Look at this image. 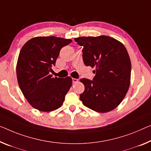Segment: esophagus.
<instances>
[{
  "label": "esophagus",
  "instance_id": "34e87169",
  "mask_svg": "<svg viewBox=\"0 0 151 151\" xmlns=\"http://www.w3.org/2000/svg\"><path fill=\"white\" fill-rule=\"evenodd\" d=\"M72 81H73V84H75V83L78 82V79L73 78V79H72Z\"/></svg>",
  "mask_w": 151,
  "mask_h": 151
}]
</instances>
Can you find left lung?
Segmentation results:
<instances>
[{
  "label": "left lung",
  "mask_w": 151,
  "mask_h": 151,
  "mask_svg": "<svg viewBox=\"0 0 151 151\" xmlns=\"http://www.w3.org/2000/svg\"><path fill=\"white\" fill-rule=\"evenodd\" d=\"M83 46V60L95 68L93 80L81 79L85 89L80 95L83 105L99 113L115 109L126 96L130 85L131 61L125 46L107 36L79 37Z\"/></svg>",
  "instance_id": "left-lung-1"
}]
</instances>
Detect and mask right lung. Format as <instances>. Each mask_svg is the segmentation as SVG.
Masks as SVG:
<instances>
[{
    "label": "right lung",
    "mask_w": 151,
    "mask_h": 151,
    "mask_svg": "<svg viewBox=\"0 0 151 151\" xmlns=\"http://www.w3.org/2000/svg\"><path fill=\"white\" fill-rule=\"evenodd\" d=\"M72 40L55 36H38L23 46L18 57L16 73L25 98L36 109L49 112L62 106L72 85L71 77H52L50 71L59 52Z\"/></svg>",
    "instance_id": "add662e5"
}]
</instances>
